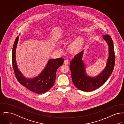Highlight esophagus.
I'll return each instance as SVG.
<instances>
[{"label":"esophagus","mask_w":124,"mask_h":124,"mask_svg":"<svg viewBox=\"0 0 124 124\" xmlns=\"http://www.w3.org/2000/svg\"><path fill=\"white\" fill-rule=\"evenodd\" d=\"M68 63H69L68 60H67V59H65V60L64 62V64H65V65H67V64H68Z\"/></svg>","instance_id":"obj_1"}]
</instances>
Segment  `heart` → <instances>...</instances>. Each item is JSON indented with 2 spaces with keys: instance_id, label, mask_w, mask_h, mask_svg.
Segmentation results:
<instances>
[{
  "instance_id": "obj_1",
  "label": "heart",
  "mask_w": 124,
  "mask_h": 124,
  "mask_svg": "<svg viewBox=\"0 0 124 124\" xmlns=\"http://www.w3.org/2000/svg\"><path fill=\"white\" fill-rule=\"evenodd\" d=\"M82 44V38H79L76 41L72 43L69 46V49L71 53H76L80 50Z\"/></svg>"
}]
</instances>
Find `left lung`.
<instances>
[{"mask_svg":"<svg viewBox=\"0 0 124 124\" xmlns=\"http://www.w3.org/2000/svg\"><path fill=\"white\" fill-rule=\"evenodd\" d=\"M104 39L109 47V56L105 68L94 77H90L85 71V66L83 61L84 50L76 54L70 62V69L72 81L74 85L80 90L90 92L102 85L110 76L115 65V53L113 43L111 37L108 35H103Z\"/></svg>","mask_w":124,"mask_h":124,"instance_id":"1","label":"left lung"}]
</instances>
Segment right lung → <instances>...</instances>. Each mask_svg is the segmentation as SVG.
Masks as SVG:
<instances>
[{
  "label": "right lung",
  "mask_w": 124,
  "mask_h": 124,
  "mask_svg": "<svg viewBox=\"0 0 124 124\" xmlns=\"http://www.w3.org/2000/svg\"><path fill=\"white\" fill-rule=\"evenodd\" d=\"M18 40L17 37L15 40L12 53V66L18 81L30 91L36 93L41 94L46 93L52 88L56 79L57 69L63 65V58L50 59L41 72L36 78H26L18 68L16 60V50Z\"/></svg>",
  "instance_id": "1"
}]
</instances>
